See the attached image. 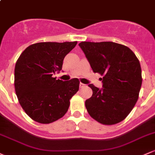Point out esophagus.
Returning <instances> with one entry per match:
<instances>
[{"mask_svg": "<svg viewBox=\"0 0 155 155\" xmlns=\"http://www.w3.org/2000/svg\"><path fill=\"white\" fill-rule=\"evenodd\" d=\"M85 84H83V83H80V84H79V87H80V88H82V87H85Z\"/></svg>", "mask_w": 155, "mask_h": 155, "instance_id": "obj_1", "label": "esophagus"}]
</instances>
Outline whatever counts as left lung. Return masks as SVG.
I'll list each match as a JSON object with an SVG mask.
<instances>
[{
  "label": "left lung",
  "mask_w": 155,
  "mask_h": 155,
  "mask_svg": "<svg viewBox=\"0 0 155 155\" xmlns=\"http://www.w3.org/2000/svg\"><path fill=\"white\" fill-rule=\"evenodd\" d=\"M94 73L103 76L102 88L88 84L93 94L85 101L90 116L104 125L123 121L134 107L142 84L140 61L128 47L111 41L79 44Z\"/></svg>",
  "instance_id": "left-lung-1"
}]
</instances>
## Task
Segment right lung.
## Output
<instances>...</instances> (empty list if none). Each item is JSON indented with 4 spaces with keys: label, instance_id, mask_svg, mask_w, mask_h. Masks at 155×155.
Wrapping results in <instances>:
<instances>
[{
    "label": "right lung",
    "instance_id": "add662e5",
    "mask_svg": "<svg viewBox=\"0 0 155 155\" xmlns=\"http://www.w3.org/2000/svg\"><path fill=\"white\" fill-rule=\"evenodd\" d=\"M77 44L40 42L27 48L15 67V90L19 103L34 121L48 124L62 117L70 99L79 91V81L56 79L63 60Z\"/></svg>",
    "mask_w": 155,
    "mask_h": 155
}]
</instances>
